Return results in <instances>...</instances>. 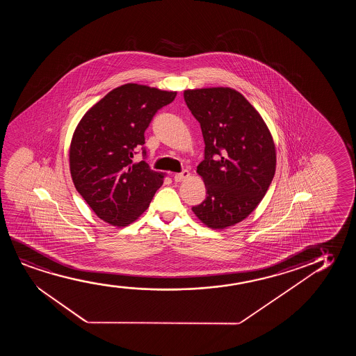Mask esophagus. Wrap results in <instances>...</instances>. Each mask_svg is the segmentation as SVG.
<instances>
[{
    "instance_id": "esophagus-1",
    "label": "esophagus",
    "mask_w": 356,
    "mask_h": 356,
    "mask_svg": "<svg viewBox=\"0 0 356 356\" xmlns=\"http://www.w3.org/2000/svg\"><path fill=\"white\" fill-rule=\"evenodd\" d=\"M188 176H190V171H181L179 174H175V176H174V180H175L176 182H181V181L186 180Z\"/></svg>"
}]
</instances>
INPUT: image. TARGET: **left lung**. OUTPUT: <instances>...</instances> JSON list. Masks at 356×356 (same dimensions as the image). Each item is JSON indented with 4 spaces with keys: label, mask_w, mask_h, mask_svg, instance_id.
<instances>
[{
    "label": "left lung",
    "mask_w": 356,
    "mask_h": 356,
    "mask_svg": "<svg viewBox=\"0 0 356 356\" xmlns=\"http://www.w3.org/2000/svg\"><path fill=\"white\" fill-rule=\"evenodd\" d=\"M184 98L205 143L197 172L207 198L192 210L210 229H226L245 219L266 195L276 170L273 136L257 109L234 88L186 90Z\"/></svg>",
    "instance_id": "8db88e82"
}]
</instances>
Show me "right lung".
I'll list each match as a JSON object with an SVG mask.
<instances>
[{"mask_svg":"<svg viewBox=\"0 0 356 356\" xmlns=\"http://www.w3.org/2000/svg\"><path fill=\"white\" fill-rule=\"evenodd\" d=\"M175 97V91L125 83L90 108L75 129L69 149L74 186L108 224L134 222L163 185L161 172L132 158L156 113ZM142 154L146 158L143 147Z\"/></svg>","mask_w":356,"mask_h":356,"instance_id":"1","label":"right lung"}]
</instances>
